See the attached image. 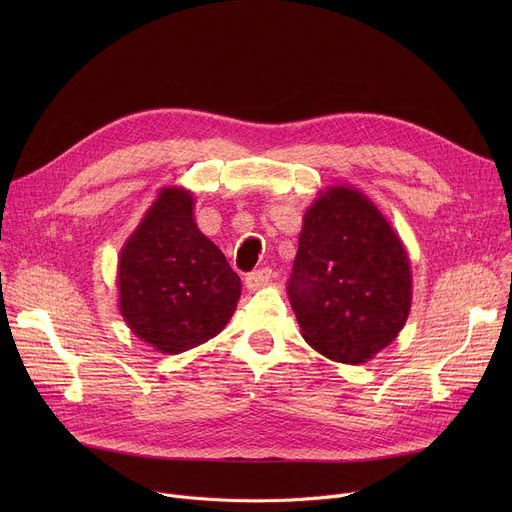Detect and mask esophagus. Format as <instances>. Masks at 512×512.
<instances>
[{"mask_svg": "<svg viewBox=\"0 0 512 512\" xmlns=\"http://www.w3.org/2000/svg\"><path fill=\"white\" fill-rule=\"evenodd\" d=\"M272 278H274V272L270 270V267H261V270L251 272V274L247 276L245 284H247V288H249V290H259V288H263V286L270 284V282H272Z\"/></svg>", "mask_w": 512, "mask_h": 512, "instance_id": "34e87169", "label": "esophagus"}]
</instances>
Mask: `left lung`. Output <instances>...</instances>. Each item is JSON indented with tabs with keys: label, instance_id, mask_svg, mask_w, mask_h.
<instances>
[{
	"label": "left lung",
	"instance_id": "left-lung-1",
	"mask_svg": "<svg viewBox=\"0 0 512 512\" xmlns=\"http://www.w3.org/2000/svg\"><path fill=\"white\" fill-rule=\"evenodd\" d=\"M288 299L307 344L338 363H367L405 328L409 255L359 188L328 186L305 211Z\"/></svg>",
	"mask_w": 512,
	"mask_h": 512
}]
</instances>
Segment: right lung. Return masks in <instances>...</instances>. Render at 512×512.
Segmentation results:
<instances>
[{"label":"right lung","instance_id":"obj_1","mask_svg":"<svg viewBox=\"0 0 512 512\" xmlns=\"http://www.w3.org/2000/svg\"><path fill=\"white\" fill-rule=\"evenodd\" d=\"M193 205L186 188H161L118 257L126 326L164 355L218 336L240 299V278L197 228Z\"/></svg>","mask_w":512,"mask_h":512}]
</instances>
